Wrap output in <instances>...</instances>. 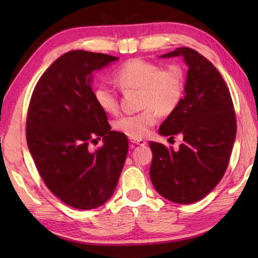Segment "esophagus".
Here are the masks:
<instances>
[{"mask_svg":"<svg viewBox=\"0 0 258 258\" xmlns=\"http://www.w3.org/2000/svg\"><path fill=\"white\" fill-rule=\"evenodd\" d=\"M130 141L134 143V145H139V146H145L146 141L142 139H130Z\"/></svg>","mask_w":258,"mask_h":258,"instance_id":"1","label":"esophagus"}]
</instances>
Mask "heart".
Masks as SVG:
<instances>
[{
	"label": "heart",
	"mask_w": 258,
	"mask_h": 258,
	"mask_svg": "<svg viewBox=\"0 0 258 258\" xmlns=\"http://www.w3.org/2000/svg\"><path fill=\"white\" fill-rule=\"evenodd\" d=\"M113 80L124 91L140 90V107L143 110L113 121V128L131 139L147 137L157 123L158 112L163 116L171 115L184 97V74L176 64L164 69L151 61L131 59L116 69ZM93 98L103 112H118V95L107 84L95 86Z\"/></svg>",
	"instance_id": "1"
}]
</instances>
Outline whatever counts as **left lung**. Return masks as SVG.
<instances>
[{"instance_id":"8db88e82","label":"left lung","mask_w":258,"mask_h":258,"mask_svg":"<svg viewBox=\"0 0 258 258\" xmlns=\"http://www.w3.org/2000/svg\"><path fill=\"white\" fill-rule=\"evenodd\" d=\"M182 55L189 69L180 106L165 119L159 134L181 135L178 151L150 142V178L164 198L176 204L203 199L222 180L232 151L237 119L232 98L215 66L190 47H177L163 58Z\"/></svg>"}]
</instances>
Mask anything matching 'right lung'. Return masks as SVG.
<instances>
[{"instance_id":"add662e5","label":"right lung","mask_w":258,"mask_h":258,"mask_svg":"<svg viewBox=\"0 0 258 258\" xmlns=\"http://www.w3.org/2000/svg\"><path fill=\"white\" fill-rule=\"evenodd\" d=\"M118 58L83 50L56 59L35 85L26 140L43 182L68 206L93 209L111 197L128 150L126 135L111 131L91 89L92 74ZM101 137L94 153L91 143Z\"/></svg>"}]
</instances>
